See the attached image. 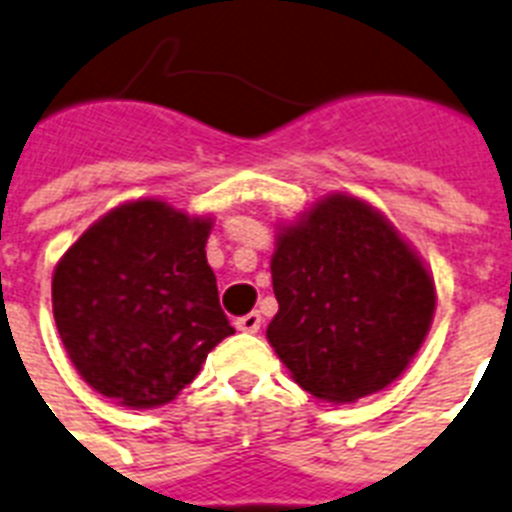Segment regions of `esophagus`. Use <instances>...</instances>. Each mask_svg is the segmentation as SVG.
<instances>
[{"instance_id":"esophagus-1","label":"esophagus","mask_w":512,"mask_h":512,"mask_svg":"<svg viewBox=\"0 0 512 512\" xmlns=\"http://www.w3.org/2000/svg\"><path fill=\"white\" fill-rule=\"evenodd\" d=\"M235 327H238L240 332H259V329H261V314H259V311H251V314L240 316L238 322H235Z\"/></svg>"}]
</instances>
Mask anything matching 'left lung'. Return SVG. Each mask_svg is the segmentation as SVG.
<instances>
[{
    "mask_svg": "<svg viewBox=\"0 0 512 512\" xmlns=\"http://www.w3.org/2000/svg\"><path fill=\"white\" fill-rule=\"evenodd\" d=\"M280 311L266 329L314 398L353 403L395 382L432 327V274L374 206L316 201L282 227L272 256Z\"/></svg>",
    "mask_w": 512,
    "mask_h": 512,
    "instance_id": "left-lung-1",
    "label": "left lung"
}]
</instances>
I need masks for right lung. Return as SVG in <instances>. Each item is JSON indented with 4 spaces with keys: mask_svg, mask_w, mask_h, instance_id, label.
I'll return each instance as SVG.
<instances>
[{
    "mask_svg": "<svg viewBox=\"0 0 512 512\" xmlns=\"http://www.w3.org/2000/svg\"><path fill=\"white\" fill-rule=\"evenodd\" d=\"M209 217L130 201L94 222L59 259L52 308L75 369L130 408L175 400L235 329L206 261Z\"/></svg>",
    "mask_w": 512,
    "mask_h": 512,
    "instance_id": "add662e5",
    "label": "right lung"
}]
</instances>
